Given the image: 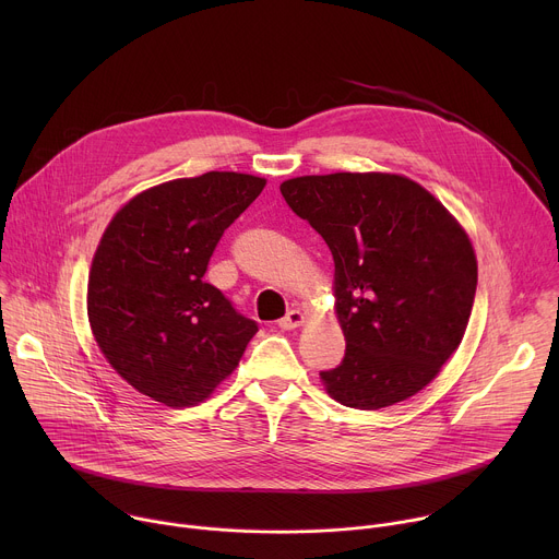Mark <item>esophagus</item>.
Segmentation results:
<instances>
[{
  "mask_svg": "<svg viewBox=\"0 0 559 559\" xmlns=\"http://www.w3.org/2000/svg\"><path fill=\"white\" fill-rule=\"evenodd\" d=\"M302 323H305V313H302L300 309H292V311H287L285 318H281L278 328H281V330H296V328H300Z\"/></svg>",
  "mask_w": 559,
  "mask_h": 559,
  "instance_id": "1",
  "label": "esophagus"
}]
</instances>
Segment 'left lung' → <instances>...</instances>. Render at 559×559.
I'll use <instances>...</instances> for the list:
<instances>
[{
	"mask_svg": "<svg viewBox=\"0 0 559 559\" xmlns=\"http://www.w3.org/2000/svg\"><path fill=\"white\" fill-rule=\"evenodd\" d=\"M287 205L334 257V309L347 341L325 391L382 409L425 389L455 354L477 285L471 238L420 183L391 173L309 175L281 183Z\"/></svg>",
	"mask_w": 559,
	"mask_h": 559,
	"instance_id": "8db88e82",
	"label": "left lung"
}]
</instances>
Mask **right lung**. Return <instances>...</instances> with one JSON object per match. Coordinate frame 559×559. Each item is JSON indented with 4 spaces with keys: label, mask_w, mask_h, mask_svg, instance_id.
Wrapping results in <instances>:
<instances>
[{
    "label": "right lung",
    "mask_w": 559,
    "mask_h": 559,
    "mask_svg": "<svg viewBox=\"0 0 559 559\" xmlns=\"http://www.w3.org/2000/svg\"><path fill=\"white\" fill-rule=\"evenodd\" d=\"M265 179L205 173L132 197L88 274V323L110 367L168 407H194L238 367L257 323L203 281L223 231Z\"/></svg>",
    "instance_id": "1"
}]
</instances>
